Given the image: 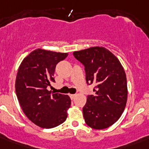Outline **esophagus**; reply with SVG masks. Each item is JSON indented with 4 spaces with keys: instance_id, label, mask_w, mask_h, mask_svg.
I'll return each instance as SVG.
<instances>
[{
    "instance_id": "34e87169",
    "label": "esophagus",
    "mask_w": 149,
    "mask_h": 149,
    "mask_svg": "<svg viewBox=\"0 0 149 149\" xmlns=\"http://www.w3.org/2000/svg\"><path fill=\"white\" fill-rule=\"evenodd\" d=\"M75 97H76V95H75V94H70V97L71 98V99H73V98Z\"/></svg>"
}]
</instances>
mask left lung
Instances as JSON below:
<instances>
[{
  "instance_id": "8db88e82",
  "label": "left lung",
  "mask_w": 149,
  "mask_h": 149,
  "mask_svg": "<svg viewBox=\"0 0 149 149\" xmlns=\"http://www.w3.org/2000/svg\"><path fill=\"white\" fill-rule=\"evenodd\" d=\"M84 65L86 84H95L83 107L85 122L94 129L113 125L125 110L127 97V79L122 65L113 54L103 47L73 52Z\"/></svg>"
}]
</instances>
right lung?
Returning a JSON list of instances; mask_svg holds the SVG:
<instances>
[{"label": "right lung", "instance_id": "right-lung-1", "mask_svg": "<svg viewBox=\"0 0 149 149\" xmlns=\"http://www.w3.org/2000/svg\"><path fill=\"white\" fill-rule=\"evenodd\" d=\"M67 56L38 49L23 59L17 71L15 91L20 106L29 120L43 128L56 127L67 118L70 97L47 90L55 82L56 65Z\"/></svg>", "mask_w": 149, "mask_h": 149}]
</instances>
